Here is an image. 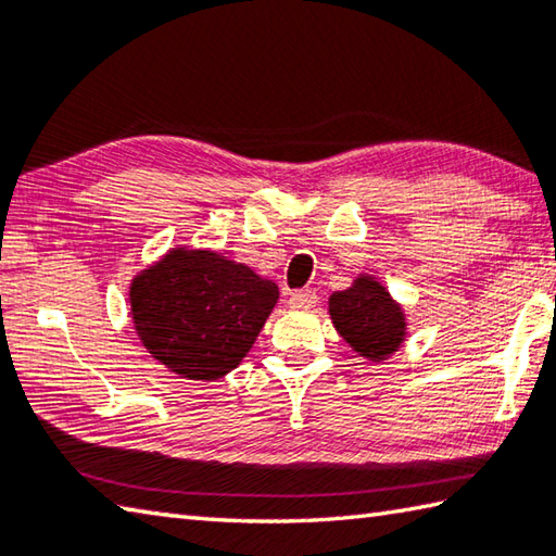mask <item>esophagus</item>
Masks as SVG:
<instances>
[{"label":"esophagus","instance_id":"34e87169","mask_svg":"<svg viewBox=\"0 0 556 556\" xmlns=\"http://www.w3.org/2000/svg\"><path fill=\"white\" fill-rule=\"evenodd\" d=\"M317 292L314 290H298L290 295V307L292 309H312L317 305Z\"/></svg>","mask_w":556,"mask_h":556}]
</instances>
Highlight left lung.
<instances>
[{"instance_id": "8db88e82", "label": "left lung", "mask_w": 556, "mask_h": 556, "mask_svg": "<svg viewBox=\"0 0 556 556\" xmlns=\"http://www.w3.org/2000/svg\"><path fill=\"white\" fill-rule=\"evenodd\" d=\"M329 314L339 337L370 363H382L406 341V314L380 280L361 274L351 288L333 292Z\"/></svg>"}]
</instances>
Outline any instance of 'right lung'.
Returning a JSON list of instances; mask_svg holds the SVG:
<instances>
[{
  "label": "right lung",
  "instance_id": "add662e5",
  "mask_svg": "<svg viewBox=\"0 0 556 556\" xmlns=\"http://www.w3.org/2000/svg\"><path fill=\"white\" fill-rule=\"evenodd\" d=\"M278 302V286L211 249L176 247L130 282V314L154 361L188 380L232 372Z\"/></svg>",
  "mask_w": 556,
  "mask_h": 556
}]
</instances>
